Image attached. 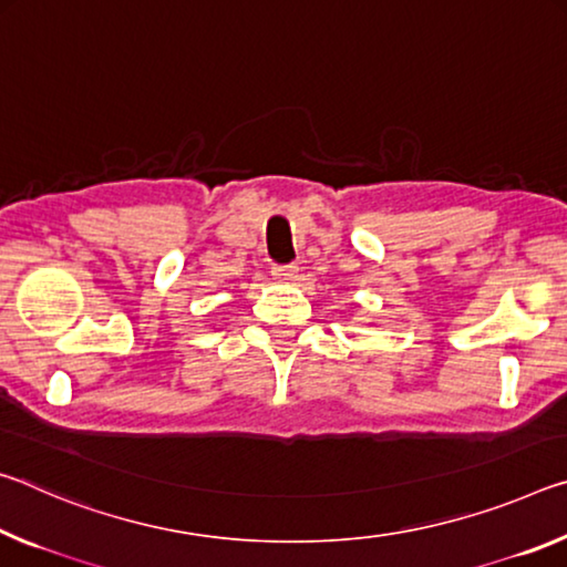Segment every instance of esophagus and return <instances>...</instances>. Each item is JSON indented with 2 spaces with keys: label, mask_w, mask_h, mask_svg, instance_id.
I'll use <instances>...</instances> for the list:
<instances>
[{
  "label": "esophagus",
  "mask_w": 567,
  "mask_h": 567,
  "mask_svg": "<svg viewBox=\"0 0 567 567\" xmlns=\"http://www.w3.org/2000/svg\"><path fill=\"white\" fill-rule=\"evenodd\" d=\"M271 274L278 284H293L299 278V266H274Z\"/></svg>",
  "instance_id": "1"
}]
</instances>
